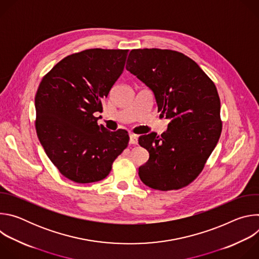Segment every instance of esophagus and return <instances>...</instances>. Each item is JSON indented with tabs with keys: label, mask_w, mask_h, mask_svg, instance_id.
Segmentation results:
<instances>
[{
	"label": "esophagus",
	"mask_w": 259,
	"mask_h": 259,
	"mask_svg": "<svg viewBox=\"0 0 259 259\" xmlns=\"http://www.w3.org/2000/svg\"><path fill=\"white\" fill-rule=\"evenodd\" d=\"M137 142H138L137 135H135V134H130V135H129V143L135 145V144H137Z\"/></svg>",
	"instance_id": "esophagus-1"
}]
</instances>
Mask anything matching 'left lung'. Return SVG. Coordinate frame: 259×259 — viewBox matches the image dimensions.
I'll use <instances>...</instances> for the list:
<instances>
[{
	"instance_id": "left-lung-1",
	"label": "left lung",
	"mask_w": 259,
	"mask_h": 259,
	"mask_svg": "<svg viewBox=\"0 0 259 259\" xmlns=\"http://www.w3.org/2000/svg\"><path fill=\"white\" fill-rule=\"evenodd\" d=\"M126 68L154 92L160 116L170 120L161 136L152 132L138 138L150 154L138 169L141 181L163 192L189 186L223 129L214 83L193 59L173 50H131Z\"/></svg>"
}]
</instances>
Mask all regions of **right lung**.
<instances>
[{"mask_svg":"<svg viewBox=\"0 0 259 259\" xmlns=\"http://www.w3.org/2000/svg\"><path fill=\"white\" fill-rule=\"evenodd\" d=\"M128 50L88 49L60 60L34 97L35 130L45 153L71 181L102 180L128 146L126 130L108 131L94 116L122 75Z\"/></svg>","mask_w":259,"mask_h":259,"instance_id":"add662e5","label":"right lung"}]
</instances>
